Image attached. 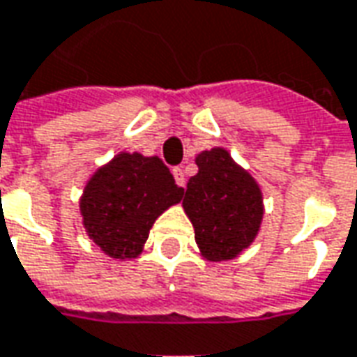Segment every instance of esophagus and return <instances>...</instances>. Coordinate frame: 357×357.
I'll return each mask as SVG.
<instances>
[{
	"instance_id": "esophagus-1",
	"label": "esophagus",
	"mask_w": 357,
	"mask_h": 357,
	"mask_svg": "<svg viewBox=\"0 0 357 357\" xmlns=\"http://www.w3.org/2000/svg\"><path fill=\"white\" fill-rule=\"evenodd\" d=\"M172 174H174L176 183H178L179 187H185V172L181 170V168H174V170H172Z\"/></svg>"
}]
</instances>
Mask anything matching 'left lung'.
<instances>
[{"label":"left lung","instance_id":"8db88e82","mask_svg":"<svg viewBox=\"0 0 357 357\" xmlns=\"http://www.w3.org/2000/svg\"><path fill=\"white\" fill-rule=\"evenodd\" d=\"M195 164L199 172L187 181L181 206L193 224L197 248L211 263L236 259L261 230V185L224 146L201 151Z\"/></svg>","mask_w":357,"mask_h":357}]
</instances>
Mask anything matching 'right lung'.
<instances>
[{
	"mask_svg": "<svg viewBox=\"0 0 357 357\" xmlns=\"http://www.w3.org/2000/svg\"><path fill=\"white\" fill-rule=\"evenodd\" d=\"M183 197L158 156L118 153L84 183L83 228L104 255L131 261L143 253L156 218Z\"/></svg>",
	"mask_w": 357,
	"mask_h": 357,
	"instance_id": "1",
	"label": "right lung"
}]
</instances>
